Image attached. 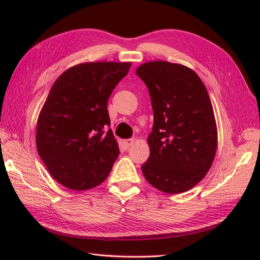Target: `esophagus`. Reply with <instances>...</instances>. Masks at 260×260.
Returning a JSON list of instances; mask_svg holds the SVG:
<instances>
[{
	"label": "esophagus",
	"mask_w": 260,
	"mask_h": 260,
	"mask_svg": "<svg viewBox=\"0 0 260 260\" xmlns=\"http://www.w3.org/2000/svg\"><path fill=\"white\" fill-rule=\"evenodd\" d=\"M133 143H135V139L123 140V141H122V146H123L124 148H129Z\"/></svg>",
	"instance_id": "1"
}]
</instances>
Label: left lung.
<instances>
[{
	"label": "left lung",
	"instance_id": "8db88e82",
	"mask_svg": "<svg viewBox=\"0 0 260 260\" xmlns=\"http://www.w3.org/2000/svg\"><path fill=\"white\" fill-rule=\"evenodd\" d=\"M136 74L147 86L154 112L143 175L167 194L188 191L206 176L218 146L206 86L193 69L165 60L144 62Z\"/></svg>",
	"mask_w": 260,
	"mask_h": 260
}]
</instances>
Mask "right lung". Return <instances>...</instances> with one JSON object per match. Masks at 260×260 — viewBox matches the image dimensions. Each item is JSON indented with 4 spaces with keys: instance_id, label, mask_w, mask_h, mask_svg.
Returning <instances> with one entry per match:
<instances>
[{
    "instance_id": "add662e5",
    "label": "right lung",
    "mask_w": 260,
    "mask_h": 260,
    "mask_svg": "<svg viewBox=\"0 0 260 260\" xmlns=\"http://www.w3.org/2000/svg\"><path fill=\"white\" fill-rule=\"evenodd\" d=\"M131 62L88 61L62 73L39 114L36 144L50 175L73 191L104 182L119 155L107 101Z\"/></svg>"
}]
</instances>
